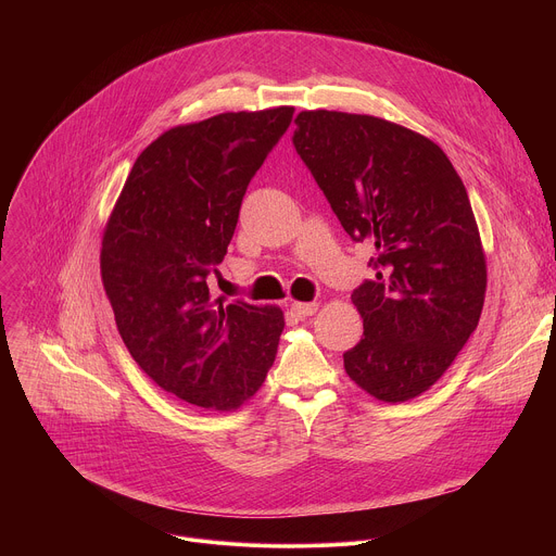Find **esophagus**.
Instances as JSON below:
<instances>
[{"instance_id": "34e87169", "label": "esophagus", "mask_w": 556, "mask_h": 556, "mask_svg": "<svg viewBox=\"0 0 556 556\" xmlns=\"http://www.w3.org/2000/svg\"><path fill=\"white\" fill-rule=\"evenodd\" d=\"M290 309L299 316V319H307V316H312L316 309H319V303H316V301H312V303H292L290 305Z\"/></svg>"}]
</instances>
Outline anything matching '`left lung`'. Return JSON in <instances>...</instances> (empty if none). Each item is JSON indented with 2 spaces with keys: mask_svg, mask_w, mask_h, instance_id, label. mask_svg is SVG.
<instances>
[{
  "mask_svg": "<svg viewBox=\"0 0 556 556\" xmlns=\"http://www.w3.org/2000/svg\"><path fill=\"white\" fill-rule=\"evenodd\" d=\"M294 149L354 242H371L374 281L352 301L363 339L348 376L382 403L425 393L478 328L486 257L468 193L427 136L367 114L301 112Z\"/></svg>",
  "mask_w": 556,
  "mask_h": 556,
  "instance_id": "1",
  "label": "left lung"
}]
</instances>
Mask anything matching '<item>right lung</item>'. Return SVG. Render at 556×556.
I'll return each mask as SVG.
<instances>
[{
	"mask_svg": "<svg viewBox=\"0 0 556 556\" xmlns=\"http://www.w3.org/2000/svg\"><path fill=\"white\" fill-rule=\"evenodd\" d=\"M294 108L178 125L138 157L108 219L101 277L138 367L180 401L242 407L273 367L283 312L213 299L249 182Z\"/></svg>",
	"mask_w": 556,
	"mask_h": 556,
	"instance_id": "right-lung-1",
	"label": "right lung"
}]
</instances>
